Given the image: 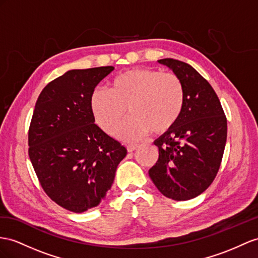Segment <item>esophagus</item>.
Returning <instances> with one entry per match:
<instances>
[{
    "label": "esophagus",
    "mask_w": 258,
    "mask_h": 258,
    "mask_svg": "<svg viewBox=\"0 0 258 258\" xmlns=\"http://www.w3.org/2000/svg\"><path fill=\"white\" fill-rule=\"evenodd\" d=\"M137 147H138L137 145H127V146H126L128 153H133L134 150H136V149H137Z\"/></svg>",
    "instance_id": "34e87169"
}]
</instances>
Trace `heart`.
I'll list each match as a JSON object with an SVG mask.
<instances>
[{
  "mask_svg": "<svg viewBox=\"0 0 258 258\" xmlns=\"http://www.w3.org/2000/svg\"><path fill=\"white\" fill-rule=\"evenodd\" d=\"M185 101V89L179 76L155 69H133L117 75L111 89L96 88L90 105L97 123L124 141L142 140L150 132L166 133L179 120Z\"/></svg>",
  "mask_w": 258,
  "mask_h": 258,
  "instance_id": "obj_1",
  "label": "heart"
}]
</instances>
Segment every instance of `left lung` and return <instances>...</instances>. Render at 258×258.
<instances>
[{"instance_id": "left-lung-1", "label": "left lung", "mask_w": 258, "mask_h": 258, "mask_svg": "<svg viewBox=\"0 0 258 258\" xmlns=\"http://www.w3.org/2000/svg\"><path fill=\"white\" fill-rule=\"evenodd\" d=\"M158 62L180 77L185 101L177 122L155 141L159 158L148 173L166 197L192 200L208 188L220 168L227 117L215 90L193 66L174 58Z\"/></svg>"}]
</instances>
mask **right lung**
<instances>
[{"mask_svg": "<svg viewBox=\"0 0 258 258\" xmlns=\"http://www.w3.org/2000/svg\"><path fill=\"white\" fill-rule=\"evenodd\" d=\"M114 70H71L39 95L29 133V158L43 190L73 213L100 204L127 150L95 124L90 99Z\"/></svg>", "mask_w": 258, "mask_h": 258, "instance_id": "right-lung-1", "label": "right lung"}]
</instances>
